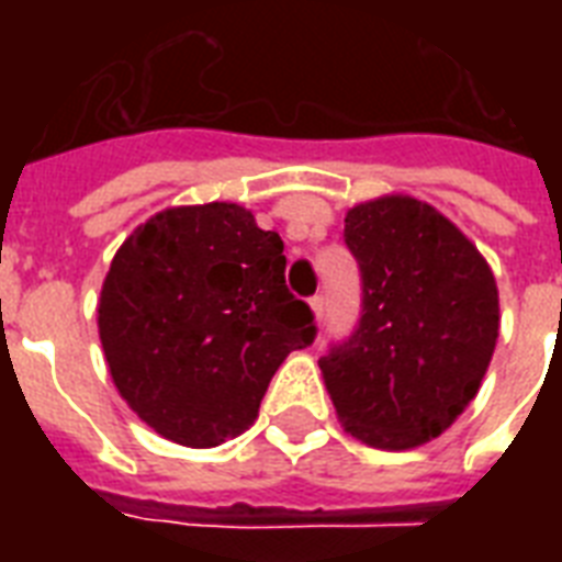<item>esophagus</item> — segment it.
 <instances>
[{"mask_svg": "<svg viewBox=\"0 0 562 562\" xmlns=\"http://www.w3.org/2000/svg\"><path fill=\"white\" fill-rule=\"evenodd\" d=\"M308 306H312V312H315V321L321 324L324 321V312H326V297L324 294H315V297L308 300Z\"/></svg>", "mask_w": 562, "mask_h": 562, "instance_id": "esophagus-1", "label": "esophagus"}]
</instances>
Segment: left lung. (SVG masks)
<instances>
[{
    "label": "left lung",
    "instance_id": "8db88e82",
    "mask_svg": "<svg viewBox=\"0 0 562 562\" xmlns=\"http://www.w3.org/2000/svg\"><path fill=\"white\" fill-rule=\"evenodd\" d=\"M344 241L361 268V321L321 359L344 431L402 452L475 400L498 338V289L479 247L411 194L356 203Z\"/></svg>",
    "mask_w": 562,
    "mask_h": 562
}]
</instances>
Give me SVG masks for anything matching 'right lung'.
<instances>
[{
  "label": "right lung",
  "instance_id": "obj_1",
  "mask_svg": "<svg viewBox=\"0 0 562 562\" xmlns=\"http://www.w3.org/2000/svg\"><path fill=\"white\" fill-rule=\"evenodd\" d=\"M312 321L285 289L282 238L227 201L169 206L139 224L99 297L119 396L189 449L254 426L277 368L315 341Z\"/></svg>",
  "mask_w": 562,
  "mask_h": 562
}]
</instances>
